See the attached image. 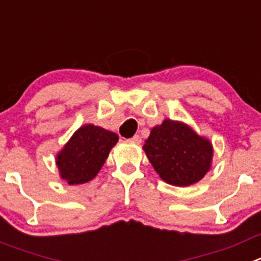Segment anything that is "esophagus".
Segmentation results:
<instances>
[{
    "label": "esophagus",
    "instance_id": "34e87169",
    "mask_svg": "<svg viewBox=\"0 0 261 261\" xmlns=\"http://www.w3.org/2000/svg\"><path fill=\"white\" fill-rule=\"evenodd\" d=\"M129 142H132V143H136V145H140L141 143V137L138 135L133 136L132 138H129Z\"/></svg>",
    "mask_w": 261,
    "mask_h": 261
}]
</instances>
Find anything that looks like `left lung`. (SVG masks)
<instances>
[{
  "label": "left lung",
  "instance_id": "obj_1",
  "mask_svg": "<svg viewBox=\"0 0 261 261\" xmlns=\"http://www.w3.org/2000/svg\"><path fill=\"white\" fill-rule=\"evenodd\" d=\"M143 150L162 180L174 186L198 182L211 167V143L185 124L168 119L152 128Z\"/></svg>",
  "mask_w": 261,
  "mask_h": 261
}]
</instances>
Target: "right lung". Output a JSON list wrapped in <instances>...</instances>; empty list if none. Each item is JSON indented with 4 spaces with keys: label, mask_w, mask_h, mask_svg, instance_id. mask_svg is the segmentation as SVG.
<instances>
[{
    "label": "right lung",
    "mask_w": 261,
    "mask_h": 261,
    "mask_svg": "<svg viewBox=\"0 0 261 261\" xmlns=\"http://www.w3.org/2000/svg\"><path fill=\"white\" fill-rule=\"evenodd\" d=\"M118 140V135L101 126H81L57 158L62 178L70 185L93 180Z\"/></svg>",
    "instance_id": "1"
}]
</instances>
